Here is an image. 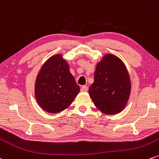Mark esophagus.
I'll return each instance as SVG.
<instances>
[{
    "label": "esophagus",
    "mask_w": 159,
    "mask_h": 159,
    "mask_svg": "<svg viewBox=\"0 0 159 159\" xmlns=\"http://www.w3.org/2000/svg\"><path fill=\"white\" fill-rule=\"evenodd\" d=\"M81 91L82 92H86V91H88V87L86 85H83V86H82Z\"/></svg>",
    "instance_id": "esophagus-1"
}]
</instances>
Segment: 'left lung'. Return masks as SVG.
Wrapping results in <instances>:
<instances>
[{
	"instance_id": "left-lung-1",
	"label": "left lung",
	"mask_w": 159,
	"mask_h": 159,
	"mask_svg": "<svg viewBox=\"0 0 159 159\" xmlns=\"http://www.w3.org/2000/svg\"><path fill=\"white\" fill-rule=\"evenodd\" d=\"M89 93L102 113L112 115L122 111L131 93V80L124 61L113 54H105L96 65Z\"/></svg>"
}]
</instances>
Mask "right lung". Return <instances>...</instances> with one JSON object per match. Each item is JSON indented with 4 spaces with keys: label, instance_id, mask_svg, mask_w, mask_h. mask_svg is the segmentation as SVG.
Masks as SVG:
<instances>
[{
    "label": "right lung",
    "instance_id": "add662e5",
    "mask_svg": "<svg viewBox=\"0 0 159 159\" xmlns=\"http://www.w3.org/2000/svg\"><path fill=\"white\" fill-rule=\"evenodd\" d=\"M80 90L68 61L60 53L47 59L35 82V100L48 113H59L68 108Z\"/></svg>",
    "mask_w": 159,
    "mask_h": 159
}]
</instances>
